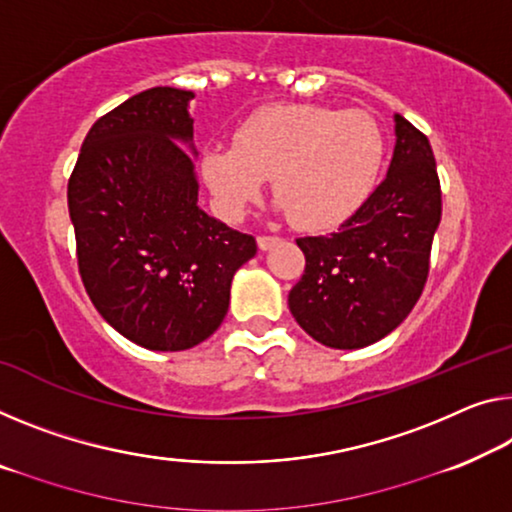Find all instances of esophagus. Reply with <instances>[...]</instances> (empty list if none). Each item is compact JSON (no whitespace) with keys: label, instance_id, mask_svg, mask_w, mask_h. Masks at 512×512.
Instances as JSON below:
<instances>
[{"label":"esophagus","instance_id":"obj_1","mask_svg":"<svg viewBox=\"0 0 512 512\" xmlns=\"http://www.w3.org/2000/svg\"><path fill=\"white\" fill-rule=\"evenodd\" d=\"M274 242H279V238L277 235H267V233H263V235H258V247H261L263 251L265 249H270Z\"/></svg>","mask_w":512,"mask_h":512}]
</instances>
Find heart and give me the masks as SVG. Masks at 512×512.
Wrapping results in <instances>:
<instances>
[{"instance_id": "heart-1", "label": "heart", "mask_w": 512, "mask_h": 512, "mask_svg": "<svg viewBox=\"0 0 512 512\" xmlns=\"http://www.w3.org/2000/svg\"><path fill=\"white\" fill-rule=\"evenodd\" d=\"M387 139L361 109L274 105L238 125L233 146L201 153V176L219 212L240 219L272 178L279 208L295 226L327 231L364 206L380 178Z\"/></svg>"}]
</instances>
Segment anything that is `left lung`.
Wrapping results in <instances>:
<instances>
[{
	"label": "left lung",
	"instance_id": "left-lung-1",
	"mask_svg": "<svg viewBox=\"0 0 512 512\" xmlns=\"http://www.w3.org/2000/svg\"><path fill=\"white\" fill-rule=\"evenodd\" d=\"M393 119L387 178L336 233L297 238L306 265L288 306L327 348L357 350L391 334L428 281L442 187L428 137L400 114Z\"/></svg>",
	"mask_w": 512,
	"mask_h": 512
}]
</instances>
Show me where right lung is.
Instances as JSON below:
<instances>
[{
  "label": "right lung",
  "instance_id": "1",
  "mask_svg": "<svg viewBox=\"0 0 512 512\" xmlns=\"http://www.w3.org/2000/svg\"><path fill=\"white\" fill-rule=\"evenodd\" d=\"M192 91L155 86L93 123L68 180L80 277L128 341L178 352L215 332L254 235L199 206ZM196 153V151H194Z\"/></svg>",
  "mask_w": 512,
  "mask_h": 512
}]
</instances>
